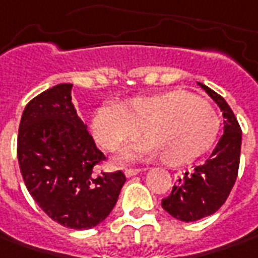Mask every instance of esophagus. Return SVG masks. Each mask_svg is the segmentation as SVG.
Returning a JSON list of instances; mask_svg holds the SVG:
<instances>
[{"label": "esophagus", "instance_id": "1", "mask_svg": "<svg viewBox=\"0 0 258 258\" xmlns=\"http://www.w3.org/2000/svg\"><path fill=\"white\" fill-rule=\"evenodd\" d=\"M140 171H141L140 168H125V171H124V173H125L127 177H133V175H136V174H138Z\"/></svg>", "mask_w": 258, "mask_h": 258}]
</instances>
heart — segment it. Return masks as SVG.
Returning <instances> with one entry per match:
<instances>
[{"label":"heart","mask_w":258,"mask_h":258,"mask_svg":"<svg viewBox=\"0 0 258 258\" xmlns=\"http://www.w3.org/2000/svg\"><path fill=\"white\" fill-rule=\"evenodd\" d=\"M124 158L157 157L167 165L192 163L216 143L220 118L213 105L184 90L136 97L121 105H102L94 112L91 130L95 141L114 151L136 138Z\"/></svg>","instance_id":"heart-1"}]
</instances>
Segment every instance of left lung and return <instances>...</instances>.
<instances>
[{"instance_id": "8db88e82", "label": "left lung", "mask_w": 258, "mask_h": 258, "mask_svg": "<svg viewBox=\"0 0 258 258\" xmlns=\"http://www.w3.org/2000/svg\"><path fill=\"white\" fill-rule=\"evenodd\" d=\"M200 85L223 111L224 134L206 163L178 178L171 194L161 201L163 209L170 216L185 223L211 216L226 203L240 165L241 128L234 112L220 94L207 85Z\"/></svg>"}]
</instances>
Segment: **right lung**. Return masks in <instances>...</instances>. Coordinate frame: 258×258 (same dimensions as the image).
<instances>
[{
    "instance_id": "obj_1",
    "label": "right lung",
    "mask_w": 258,
    "mask_h": 258,
    "mask_svg": "<svg viewBox=\"0 0 258 258\" xmlns=\"http://www.w3.org/2000/svg\"><path fill=\"white\" fill-rule=\"evenodd\" d=\"M71 88L54 85L27 104L17 157L27 190L42 211L61 226L85 230L111 213L125 175L98 168L107 157L77 115Z\"/></svg>"
}]
</instances>
